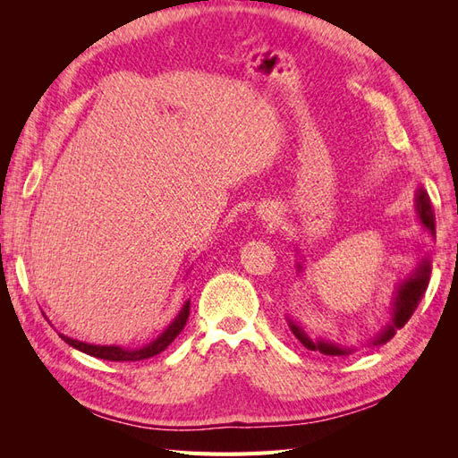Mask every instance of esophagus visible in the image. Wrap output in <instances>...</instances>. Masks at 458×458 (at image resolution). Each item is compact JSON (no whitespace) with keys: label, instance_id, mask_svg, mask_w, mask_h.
<instances>
[{"label":"esophagus","instance_id":"obj_1","mask_svg":"<svg viewBox=\"0 0 458 458\" xmlns=\"http://www.w3.org/2000/svg\"><path fill=\"white\" fill-rule=\"evenodd\" d=\"M259 216H261V219H266V221H269V224H273V221L276 219V214L273 212V210H259Z\"/></svg>","mask_w":458,"mask_h":458}]
</instances>
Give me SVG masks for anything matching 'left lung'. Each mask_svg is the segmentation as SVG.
<instances>
[{
  "mask_svg": "<svg viewBox=\"0 0 458 458\" xmlns=\"http://www.w3.org/2000/svg\"><path fill=\"white\" fill-rule=\"evenodd\" d=\"M414 206H417V216H419L420 225L436 239V216L432 210V202H429L428 192L424 189L417 191ZM296 267H298L296 269L298 273L303 271V259L296 263ZM429 273H432V259H429V256H424L419 259L417 266H414V269L405 276V279L397 283L394 298H392L390 318H387V321L377 332H374V336H370L363 345H382L386 342H390L395 336V332L405 327V323L409 321L414 310H417L420 298L426 293L428 283H429ZM286 321H288L290 330H293V335L311 352L340 357V355H350L357 350V345H345V344L328 340L323 336L311 338L308 332L303 330V327L298 321H294V318L286 317Z\"/></svg>",
  "mask_w": 458,
  "mask_h": 458,
  "instance_id": "1",
  "label": "left lung"
}]
</instances>
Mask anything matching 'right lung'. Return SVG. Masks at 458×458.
I'll return each instance as SVG.
<instances>
[{
	"label": "right lung",
	"instance_id": "right-lung-1",
	"mask_svg": "<svg viewBox=\"0 0 458 458\" xmlns=\"http://www.w3.org/2000/svg\"><path fill=\"white\" fill-rule=\"evenodd\" d=\"M189 311H191V300H185L182 310L175 315L174 321L165 327L160 336H157L152 342L141 345V348H122V345H95V344H86L80 342L74 338H68L64 335H59L68 345H72L74 350L84 352L91 357H99L105 359V361H143V359L155 357L158 353H162L168 345L179 336V332L183 330V327L187 325L189 318Z\"/></svg>",
	"mask_w": 458,
	"mask_h": 458
}]
</instances>
